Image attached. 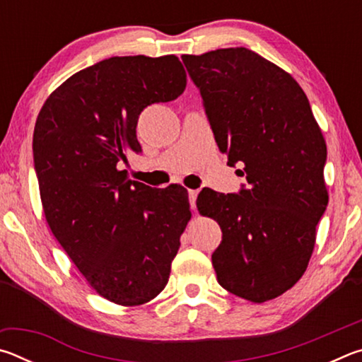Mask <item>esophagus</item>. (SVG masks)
<instances>
[{"mask_svg": "<svg viewBox=\"0 0 362 362\" xmlns=\"http://www.w3.org/2000/svg\"><path fill=\"white\" fill-rule=\"evenodd\" d=\"M198 189H188V199H189V207L194 211L196 209V198H198Z\"/></svg>", "mask_w": 362, "mask_h": 362, "instance_id": "34e87169", "label": "esophagus"}]
</instances>
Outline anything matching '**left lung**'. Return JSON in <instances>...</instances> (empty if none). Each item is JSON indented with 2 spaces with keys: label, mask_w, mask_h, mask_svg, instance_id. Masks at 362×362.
<instances>
[{
  "label": "left lung",
  "mask_w": 362,
  "mask_h": 362,
  "mask_svg": "<svg viewBox=\"0 0 362 362\" xmlns=\"http://www.w3.org/2000/svg\"><path fill=\"white\" fill-rule=\"evenodd\" d=\"M198 88L218 150L243 164L238 193L203 188L196 199L216 218L218 284L262 303L284 293L308 267L327 207V148L298 83L259 54L228 47L182 56Z\"/></svg>",
  "instance_id": "obj_1"
}]
</instances>
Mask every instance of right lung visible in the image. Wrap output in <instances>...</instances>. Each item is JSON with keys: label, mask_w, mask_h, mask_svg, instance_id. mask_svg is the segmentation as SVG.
Returning a JSON list of instances; mask_svg holds the SVG:
<instances>
[{"label": "right lung", "mask_w": 362, "mask_h": 362, "mask_svg": "<svg viewBox=\"0 0 362 362\" xmlns=\"http://www.w3.org/2000/svg\"><path fill=\"white\" fill-rule=\"evenodd\" d=\"M187 86L175 56L112 57L78 71L42 105L33 132L35 173L49 226L97 293L142 305L169 281L189 212L180 185L129 180L127 153H142L139 115Z\"/></svg>", "instance_id": "1"}]
</instances>
